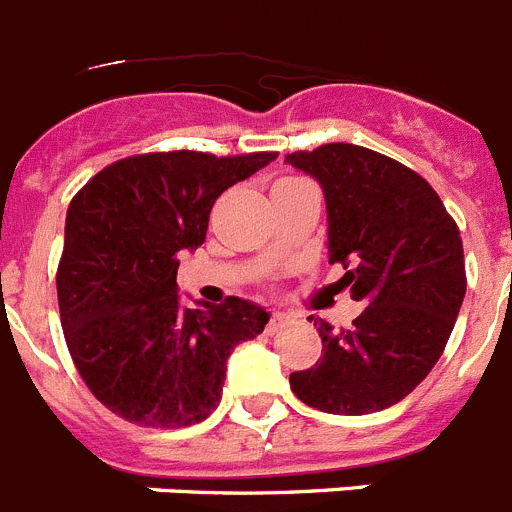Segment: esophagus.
Instances as JSON below:
<instances>
[{"label": "esophagus", "mask_w": 512, "mask_h": 512, "mask_svg": "<svg viewBox=\"0 0 512 512\" xmlns=\"http://www.w3.org/2000/svg\"><path fill=\"white\" fill-rule=\"evenodd\" d=\"M289 323H292V318H289L287 312H282V310H274V312H271L269 325H266V328H269V333H277V330H282L284 325H289Z\"/></svg>", "instance_id": "1"}]
</instances>
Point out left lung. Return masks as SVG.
<instances>
[{"mask_svg": "<svg viewBox=\"0 0 512 512\" xmlns=\"http://www.w3.org/2000/svg\"><path fill=\"white\" fill-rule=\"evenodd\" d=\"M287 164L323 187L328 261L366 302L351 328L315 318L323 356L289 374L292 392L333 415L390 408L428 377L454 330L467 292L459 228L423 176L369 148L325 143Z\"/></svg>", "mask_w": 512, "mask_h": 512, "instance_id": "8db88e82", "label": "left lung"}]
</instances>
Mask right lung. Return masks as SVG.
Segmentation results:
<instances>
[{
	"instance_id": "right-lung-1",
	"label": "right lung",
	"mask_w": 512,
	"mask_h": 512,
	"mask_svg": "<svg viewBox=\"0 0 512 512\" xmlns=\"http://www.w3.org/2000/svg\"><path fill=\"white\" fill-rule=\"evenodd\" d=\"M277 153H140L92 176L66 212L56 287L63 338L104 408L146 428L202 423L228 356L269 323L241 297L187 307L179 253L205 243L210 210Z\"/></svg>"
}]
</instances>
